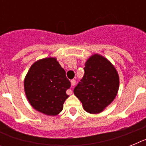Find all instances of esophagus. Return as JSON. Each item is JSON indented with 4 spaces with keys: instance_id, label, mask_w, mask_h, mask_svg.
<instances>
[{
    "instance_id": "obj_1",
    "label": "esophagus",
    "mask_w": 146,
    "mask_h": 146,
    "mask_svg": "<svg viewBox=\"0 0 146 146\" xmlns=\"http://www.w3.org/2000/svg\"><path fill=\"white\" fill-rule=\"evenodd\" d=\"M71 84H72V86H74V85L76 84V81L74 80H71ZM67 94H72V90H71V89L68 90V91H67Z\"/></svg>"
}]
</instances>
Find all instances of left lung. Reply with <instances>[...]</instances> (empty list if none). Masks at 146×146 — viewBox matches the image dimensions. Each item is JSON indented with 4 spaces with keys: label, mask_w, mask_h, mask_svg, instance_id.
<instances>
[{
    "label": "left lung",
    "mask_w": 146,
    "mask_h": 146,
    "mask_svg": "<svg viewBox=\"0 0 146 146\" xmlns=\"http://www.w3.org/2000/svg\"><path fill=\"white\" fill-rule=\"evenodd\" d=\"M85 74L74 89L86 112L101 113L114 100L119 88L118 72L110 62L99 55L86 61Z\"/></svg>",
    "instance_id": "left-lung-1"
}]
</instances>
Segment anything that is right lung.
I'll return each mask as SVG.
<instances>
[{
	"mask_svg": "<svg viewBox=\"0 0 146 146\" xmlns=\"http://www.w3.org/2000/svg\"><path fill=\"white\" fill-rule=\"evenodd\" d=\"M30 104L38 111L56 115L69 97L66 91L71 87L66 72L55 58L39 60L31 66L24 81Z\"/></svg>",
	"mask_w": 146,
	"mask_h": 146,
	"instance_id": "1",
	"label": "right lung"
}]
</instances>
